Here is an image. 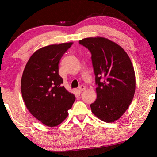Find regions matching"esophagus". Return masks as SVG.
Instances as JSON below:
<instances>
[{
    "mask_svg": "<svg viewBox=\"0 0 157 157\" xmlns=\"http://www.w3.org/2000/svg\"><path fill=\"white\" fill-rule=\"evenodd\" d=\"M78 89H79V91L82 92V91H85V90H86V86H84V85H80V86H79Z\"/></svg>",
    "mask_w": 157,
    "mask_h": 157,
    "instance_id": "esophagus-1",
    "label": "esophagus"
}]
</instances>
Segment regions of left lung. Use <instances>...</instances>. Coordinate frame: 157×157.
<instances>
[{
  "instance_id": "left-lung-1",
  "label": "left lung",
  "mask_w": 157,
  "mask_h": 157,
  "mask_svg": "<svg viewBox=\"0 0 157 157\" xmlns=\"http://www.w3.org/2000/svg\"><path fill=\"white\" fill-rule=\"evenodd\" d=\"M91 53L97 99L91 105L94 115L106 123L118 120L129 107L136 89L135 72L123 48L104 37L79 41Z\"/></svg>"
}]
</instances>
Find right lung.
<instances>
[{"label": "right lung", "mask_w": 157, "mask_h": 157, "mask_svg": "<svg viewBox=\"0 0 157 157\" xmlns=\"http://www.w3.org/2000/svg\"><path fill=\"white\" fill-rule=\"evenodd\" d=\"M73 42L52 44L34 52L21 78V93L26 107L45 125H59L67 118L75 100L62 86L59 62Z\"/></svg>", "instance_id": "1"}]
</instances>
